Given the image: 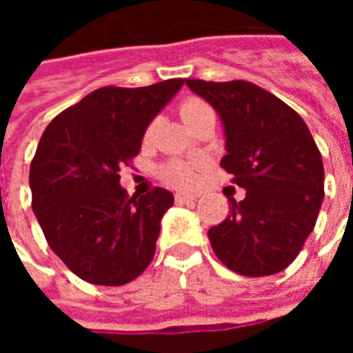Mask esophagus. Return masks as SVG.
Masks as SVG:
<instances>
[{
	"label": "esophagus",
	"instance_id": "34e87169",
	"mask_svg": "<svg viewBox=\"0 0 353 353\" xmlns=\"http://www.w3.org/2000/svg\"><path fill=\"white\" fill-rule=\"evenodd\" d=\"M192 200H196V194H183V192L176 194L177 204H185V202H192Z\"/></svg>",
	"mask_w": 353,
	"mask_h": 353
}]
</instances>
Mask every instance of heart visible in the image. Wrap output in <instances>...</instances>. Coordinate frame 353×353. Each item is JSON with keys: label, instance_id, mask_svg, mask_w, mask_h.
I'll use <instances>...</instances> for the list:
<instances>
[{"label": "heart", "instance_id": "obj_1", "mask_svg": "<svg viewBox=\"0 0 353 353\" xmlns=\"http://www.w3.org/2000/svg\"><path fill=\"white\" fill-rule=\"evenodd\" d=\"M210 111L204 101L200 100H187L181 103V108H179V113H181V119L185 121V124H189L191 121H194L196 117H200L202 113H206ZM153 134V126H149V130H147L145 138H149ZM164 177L168 179L170 183L179 185V187H189V185L194 183V179H196V172L192 168L191 164H187V162H170L168 166L164 168Z\"/></svg>", "mask_w": 353, "mask_h": 353}]
</instances>
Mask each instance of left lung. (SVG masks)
Masks as SVG:
<instances>
[{"mask_svg":"<svg viewBox=\"0 0 353 353\" xmlns=\"http://www.w3.org/2000/svg\"><path fill=\"white\" fill-rule=\"evenodd\" d=\"M217 111L225 134L221 166L245 199L208 230L223 265L242 276L281 272L303 250L323 202V161L308 126L288 103L248 81L187 79Z\"/></svg>","mask_w":353,"mask_h":353,"instance_id":"left-lung-1","label":"left lung"}]
</instances>
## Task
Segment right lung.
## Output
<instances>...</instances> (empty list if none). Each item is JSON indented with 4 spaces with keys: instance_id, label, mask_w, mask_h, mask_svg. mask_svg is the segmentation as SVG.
Segmentation results:
<instances>
[{
    "instance_id": "1",
    "label": "right lung",
    "mask_w": 353,
    "mask_h": 353,
    "mask_svg": "<svg viewBox=\"0 0 353 353\" xmlns=\"http://www.w3.org/2000/svg\"><path fill=\"white\" fill-rule=\"evenodd\" d=\"M181 87L183 79L98 88L43 132L30 166L32 208L50 250L81 280L124 285L153 261L174 194L157 187L130 199L119 172Z\"/></svg>"
}]
</instances>
